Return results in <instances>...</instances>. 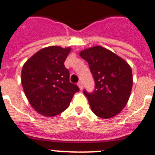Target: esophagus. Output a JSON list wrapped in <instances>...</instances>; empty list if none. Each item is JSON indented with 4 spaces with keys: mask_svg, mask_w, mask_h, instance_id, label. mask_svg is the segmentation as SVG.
<instances>
[{
    "mask_svg": "<svg viewBox=\"0 0 155 155\" xmlns=\"http://www.w3.org/2000/svg\"><path fill=\"white\" fill-rule=\"evenodd\" d=\"M77 85H78V87H80V90L83 89V84H82V82H81V81H80V82L78 83Z\"/></svg>",
    "mask_w": 155,
    "mask_h": 155,
    "instance_id": "esophagus-1",
    "label": "esophagus"
}]
</instances>
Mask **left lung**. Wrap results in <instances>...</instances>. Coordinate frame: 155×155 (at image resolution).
<instances>
[{
  "label": "left lung",
  "mask_w": 155,
  "mask_h": 155,
  "mask_svg": "<svg viewBox=\"0 0 155 155\" xmlns=\"http://www.w3.org/2000/svg\"><path fill=\"white\" fill-rule=\"evenodd\" d=\"M80 57L88 63L95 90L84 91L92 112L101 118L117 115L125 108L133 86L132 70L123 58L101 46L85 49Z\"/></svg>",
  "instance_id": "left-lung-1"
}]
</instances>
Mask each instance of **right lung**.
I'll list each match as a JSON object with an SVG mask.
<instances>
[{
    "mask_svg": "<svg viewBox=\"0 0 155 155\" xmlns=\"http://www.w3.org/2000/svg\"><path fill=\"white\" fill-rule=\"evenodd\" d=\"M71 48L45 47L30 57L21 70V84L30 105L46 117L60 114L68 108L76 84L69 81L64 62Z\"/></svg>",
    "mask_w": 155,
    "mask_h": 155,
    "instance_id": "add662e5",
    "label": "right lung"
}]
</instances>
